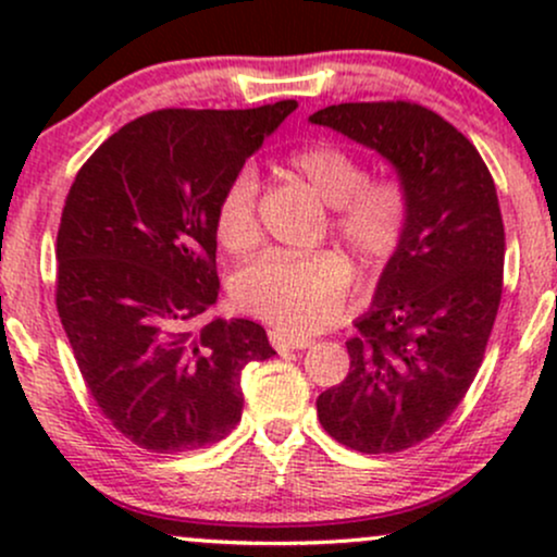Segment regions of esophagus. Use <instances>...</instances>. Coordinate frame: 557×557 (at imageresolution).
Masks as SVG:
<instances>
[{
	"label": "esophagus",
	"instance_id": "obj_1",
	"mask_svg": "<svg viewBox=\"0 0 557 557\" xmlns=\"http://www.w3.org/2000/svg\"><path fill=\"white\" fill-rule=\"evenodd\" d=\"M270 343L274 345V348L277 350H304V348H309L311 343V337H300V335H287L285 330H270Z\"/></svg>",
	"mask_w": 557,
	"mask_h": 557
}]
</instances>
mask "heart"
I'll use <instances>...</instances> for the list:
<instances>
[{
  "mask_svg": "<svg viewBox=\"0 0 557 557\" xmlns=\"http://www.w3.org/2000/svg\"><path fill=\"white\" fill-rule=\"evenodd\" d=\"M290 170L332 214V235L376 267L387 261L406 235L411 196L395 177L367 181V168L337 144H311L290 157ZM216 238L227 251H248L259 240V175L240 168L230 177L214 212ZM350 270L337 253L285 257L264 253L233 277V298L248 314L296 335H309L337 322L348 304Z\"/></svg>",
  "mask_w": 557,
  "mask_h": 557,
  "instance_id": "obj_1",
  "label": "heart"
}]
</instances>
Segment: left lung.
<instances>
[{
  "mask_svg": "<svg viewBox=\"0 0 557 557\" xmlns=\"http://www.w3.org/2000/svg\"><path fill=\"white\" fill-rule=\"evenodd\" d=\"M309 123L385 157L411 196L406 235L345 343L350 372L317 398L337 443L398 453L445 424L482 367L503 296L497 190L474 144L421 104H332Z\"/></svg>",
  "mask_w": 557,
  "mask_h": 557,
  "instance_id": "left-lung-1",
  "label": "left lung"
}]
</instances>
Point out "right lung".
<instances>
[{
	"instance_id": "obj_1",
	"label": "right lung",
	"mask_w": 557,
	"mask_h": 557,
	"mask_svg": "<svg viewBox=\"0 0 557 557\" xmlns=\"http://www.w3.org/2000/svg\"><path fill=\"white\" fill-rule=\"evenodd\" d=\"M296 107L144 114L75 175L57 233V311L96 406L144 450L227 437L240 372L274 356L251 319L190 324L220 293L216 201Z\"/></svg>"
}]
</instances>
